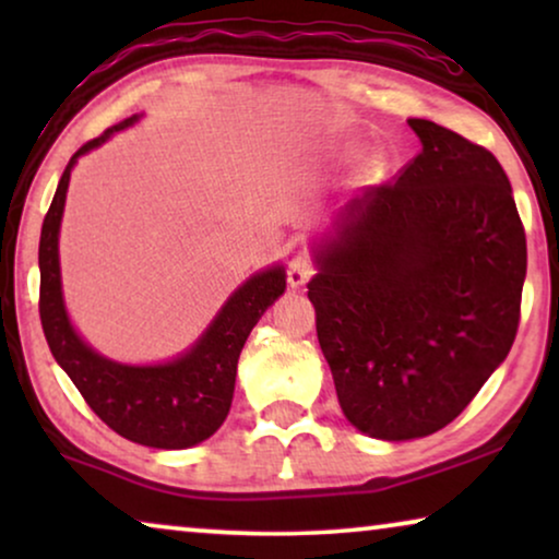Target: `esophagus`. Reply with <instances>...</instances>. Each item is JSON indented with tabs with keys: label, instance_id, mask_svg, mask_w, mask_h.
Returning <instances> with one entry per match:
<instances>
[{
	"label": "esophagus",
	"instance_id": "obj_1",
	"mask_svg": "<svg viewBox=\"0 0 559 559\" xmlns=\"http://www.w3.org/2000/svg\"><path fill=\"white\" fill-rule=\"evenodd\" d=\"M312 274H316V266H312V262L308 257H295L293 262H289V270H287V282H289V287H302V285H308L310 282V277Z\"/></svg>",
	"mask_w": 559,
	"mask_h": 559
}]
</instances>
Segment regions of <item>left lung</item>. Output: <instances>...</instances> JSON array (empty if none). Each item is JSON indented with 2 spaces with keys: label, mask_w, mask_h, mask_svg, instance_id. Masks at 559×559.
I'll list each match as a JSON object with an SVG mask.
<instances>
[{
  "label": "left lung",
  "mask_w": 559,
  "mask_h": 559,
  "mask_svg": "<svg viewBox=\"0 0 559 559\" xmlns=\"http://www.w3.org/2000/svg\"><path fill=\"white\" fill-rule=\"evenodd\" d=\"M423 150L333 216L308 282L343 415L369 438L453 423L516 338L526 236L491 152L427 119Z\"/></svg>",
  "instance_id": "left-lung-1"
}]
</instances>
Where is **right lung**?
Segmentation results:
<instances>
[{
    "label": "right lung",
    "instance_id": "right-lung-1",
    "mask_svg": "<svg viewBox=\"0 0 559 559\" xmlns=\"http://www.w3.org/2000/svg\"><path fill=\"white\" fill-rule=\"evenodd\" d=\"M134 121H140V114L83 144L66 165L40 234V320L58 366L114 432L147 448L182 450L209 440L224 425L231 409L236 364L243 343L264 310L285 293L287 274L282 264L251 274L239 289H234L201 338L173 361L132 366L111 361L91 348L75 333L66 310L58 254L60 221L71 170L79 157L102 147L111 134L132 127Z\"/></svg>",
    "mask_w": 559,
    "mask_h": 559
}]
</instances>
